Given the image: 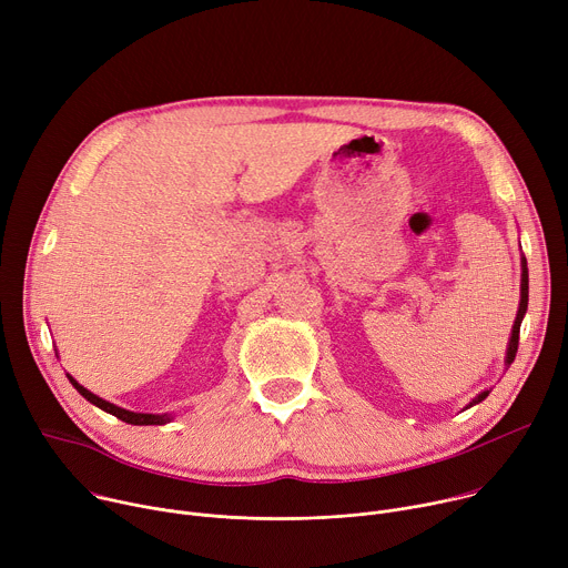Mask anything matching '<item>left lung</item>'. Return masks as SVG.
Here are the masks:
<instances>
[{"instance_id":"left-lung-1","label":"left lung","mask_w":568,"mask_h":568,"mask_svg":"<svg viewBox=\"0 0 568 568\" xmlns=\"http://www.w3.org/2000/svg\"><path fill=\"white\" fill-rule=\"evenodd\" d=\"M526 311H528V263L524 261V274H521V303H519V313H517V320H514V328H511V337H509L507 365H511V363H514V357H517V348H519V333H521V322H524ZM487 396H489V392L478 394V396L469 403V407H471V405H476V403H480V400H485Z\"/></svg>"}]
</instances>
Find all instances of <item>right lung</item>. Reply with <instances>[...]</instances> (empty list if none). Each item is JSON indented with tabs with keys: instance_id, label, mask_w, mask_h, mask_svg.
I'll return each mask as SVG.
<instances>
[{
	"instance_id": "obj_1",
	"label": "right lung",
	"mask_w": 568,
	"mask_h": 568,
	"mask_svg": "<svg viewBox=\"0 0 568 568\" xmlns=\"http://www.w3.org/2000/svg\"><path fill=\"white\" fill-rule=\"evenodd\" d=\"M68 378H70V383L77 387V392H79L83 398H88L92 405L101 407L104 412H109V415H113V417H118V419H122V422H126V424H133V426H161V424L170 422L168 415H144V412H129V409H122V407H118V405H113V403H109V400H104V398L94 396L92 392H88L85 387H81L72 376H68Z\"/></svg>"
}]
</instances>
